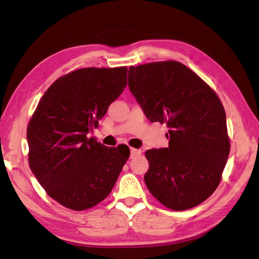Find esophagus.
Returning a JSON list of instances; mask_svg holds the SVG:
<instances>
[{"mask_svg":"<svg viewBox=\"0 0 259 259\" xmlns=\"http://www.w3.org/2000/svg\"><path fill=\"white\" fill-rule=\"evenodd\" d=\"M142 154V150L139 149H135V148H131V158H135V156Z\"/></svg>","mask_w":259,"mask_h":259,"instance_id":"esophagus-1","label":"esophagus"}]
</instances>
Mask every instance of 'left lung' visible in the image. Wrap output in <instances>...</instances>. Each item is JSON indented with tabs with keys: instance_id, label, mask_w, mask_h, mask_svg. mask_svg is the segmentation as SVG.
Wrapping results in <instances>:
<instances>
[{
	"instance_id": "1",
	"label": "left lung",
	"mask_w": 259,
	"mask_h": 259,
	"mask_svg": "<svg viewBox=\"0 0 259 259\" xmlns=\"http://www.w3.org/2000/svg\"><path fill=\"white\" fill-rule=\"evenodd\" d=\"M128 86L148 119L168 127V147L145 153L148 190L174 210L201 204L217 189L230 152L221 99L175 60L131 66Z\"/></svg>"
}]
</instances>
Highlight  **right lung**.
<instances>
[{
	"instance_id": "obj_1",
	"label": "right lung",
	"mask_w": 259,
	"mask_h": 259,
	"mask_svg": "<svg viewBox=\"0 0 259 259\" xmlns=\"http://www.w3.org/2000/svg\"><path fill=\"white\" fill-rule=\"evenodd\" d=\"M127 84V68H82L44 93L29 121V166L52 199L73 210L105 200L130 158L127 146L108 148L89 133Z\"/></svg>"
}]
</instances>
